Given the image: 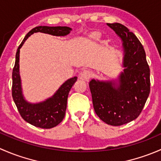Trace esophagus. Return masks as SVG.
I'll use <instances>...</instances> for the list:
<instances>
[{"label":"esophagus","mask_w":161,"mask_h":161,"mask_svg":"<svg viewBox=\"0 0 161 161\" xmlns=\"http://www.w3.org/2000/svg\"><path fill=\"white\" fill-rule=\"evenodd\" d=\"M91 76H92V73L89 70H83L79 75V78L85 81H88L91 78Z\"/></svg>","instance_id":"obj_1"}]
</instances>
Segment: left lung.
I'll return each instance as SVG.
<instances>
[{"label":"left lung","instance_id":"obj_1","mask_svg":"<svg viewBox=\"0 0 161 161\" xmlns=\"http://www.w3.org/2000/svg\"><path fill=\"white\" fill-rule=\"evenodd\" d=\"M123 41L124 72L119 84L92 79L90 89L97 116L108 125L119 126L139 117L150 92V71L146 52L133 32L120 23H108Z\"/></svg>","mask_w":161,"mask_h":161}]
</instances>
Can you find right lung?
<instances>
[{
    "instance_id": "1",
    "label": "right lung",
    "mask_w": 161,
    "mask_h": 161,
    "mask_svg": "<svg viewBox=\"0 0 161 161\" xmlns=\"http://www.w3.org/2000/svg\"><path fill=\"white\" fill-rule=\"evenodd\" d=\"M71 29L68 26H37L30 30L18 47L15 55V63L12 71V98L21 117L32 125L42 129H51L62 121L67 108L69 92L77 80V77L66 81L55 92L54 95L46 101L40 103H32L25 101L22 94L21 79L19 75V51L24 42L34 32H40L53 36H66Z\"/></svg>"
}]
</instances>
